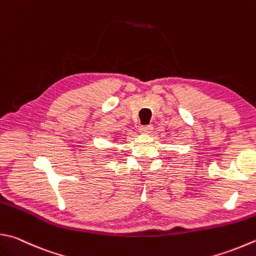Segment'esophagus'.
<instances>
[{
    "mask_svg": "<svg viewBox=\"0 0 256 256\" xmlns=\"http://www.w3.org/2000/svg\"><path fill=\"white\" fill-rule=\"evenodd\" d=\"M152 130V124H148V126H140V128H139V132L142 134H150Z\"/></svg>",
    "mask_w": 256,
    "mask_h": 256,
    "instance_id": "obj_1",
    "label": "esophagus"
}]
</instances>
